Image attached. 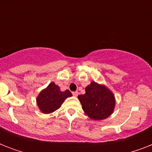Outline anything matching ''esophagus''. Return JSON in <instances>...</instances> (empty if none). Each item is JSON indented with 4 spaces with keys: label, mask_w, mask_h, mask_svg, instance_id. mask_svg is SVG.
Instances as JSON below:
<instances>
[{
    "label": "esophagus",
    "mask_w": 152,
    "mask_h": 152,
    "mask_svg": "<svg viewBox=\"0 0 152 152\" xmlns=\"http://www.w3.org/2000/svg\"><path fill=\"white\" fill-rule=\"evenodd\" d=\"M72 95H73L74 96H77V95H78V92H77V91H73V92H72Z\"/></svg>",
    "instance_id": "1"
}]
</instances>
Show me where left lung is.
I'll return each instance as SVG.
<instances>
[{"label": "left lung", "mask_w": 152, "mask_h": 152, "mask_svg": "<svg viewBox=\"0 0 152 152\" xmlns=\"http://www.w3.org/2000/svg\"><path fill=\"white\" fill-rule=\"evenodd\" d=\"M86 93L78 99L85 113L93 120H102L110 115L114 108L115 99L106 87L91 82L85 88Z\"/></svg>", "instance_id": "1"}]
</instances>
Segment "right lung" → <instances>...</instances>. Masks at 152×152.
Masks as SVG:
<instances>
[{
    "label": "right lung",
    "mask_w": 152,
    "mask_h": 152,
    "mask_svg": "<svg viewBox=\"0 0 152 152\" xmlns=\"http://www.w3.org/2000/svg\"><path fill=\"white\" fill-rule=\"evenodd\" d=\"M72 95L69 90L61 91L58 86L50 83L40 92L37 98V103L42 113H50L59 109L64 99Z\"/></svg>",
    "instance_id": "right-lung-1"
}]
</instances>
